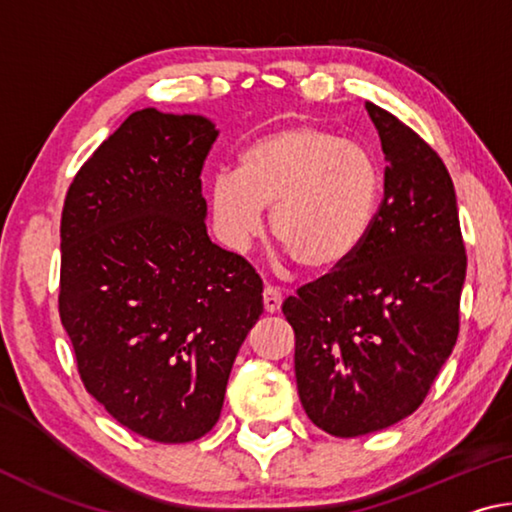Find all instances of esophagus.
Segmentation results:
<instances>
[{
	"mask_svg": "<svg viewBox=\"0 0 512 512\" xmlns=\"http://www.w3.org/2000/svg\"><path fill=\"white\" fill-rule=\"evenodd\" d=\"M282 307V293L273 289V287H266L264 289V309L268 314H275V311H280Z\"/></svg>",
	"mask_w": 512,
	"mask_h": 512,
	"instance_id": "1",
	"label": "esophagus"
}]
</instances>
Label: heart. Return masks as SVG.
Here are the masks:
<instances>
[{
  "mask_svg": "<svg viewBox=\"0 0 512 512\" xmlns=\"http://www.w3.org/2000/svg\"><path fill=\"white\" fill-rule=\"evenodd\" d=\"M384 201V171L366 146L318 124H291L264 135L210 185L223 239L241 248L262 230L309 273H329L359 253Z\"/></svg>",
  "mask_w": 512,
  "mask_h": 512,
  "instance_id": "b5f03b06",
  "label": "heart"
}]
</instances>
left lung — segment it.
Returning <instances> with one entry per match:
<instances>
[{"mask_svg":"<svg viewBox=\"0 0 512 512\" xmlns=\"http://www.w3.org/2000/svg\"><path fill=\"white\" fill-rule=\"evenodd\" d=\"M366 110L386 158L375 228L350 262L282 305L302 409L336 438L391 427L424 402L456 345L467 268L443 160L391 112Z\"/></svg>","mask_w":512,"mask_h":512,"instance_id":"8db88e82","label":"left lung"}]
</instances>
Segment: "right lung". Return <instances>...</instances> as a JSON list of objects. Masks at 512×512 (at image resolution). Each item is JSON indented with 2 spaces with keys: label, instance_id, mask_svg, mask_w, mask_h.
Wrapping results in <instances>:
<instances>
[{
  "label": "right lung",
  "instance_id": "obj_1",
  "mask_svg": "<svg viewBox=\"0 0 512 512\" xmlns=\"http://www.w3.org/2000/svg\"><path fill=\"white\" fill-rule=\"evenodd\" d=\"M203 115L133 112L76 173L60 221V320L88 393L155 443H192L223 409L264 311L262 280L207 237Z\"/></svg>",
  "mask_w": 512,
  "mask_h": 512
}]
</instances>
